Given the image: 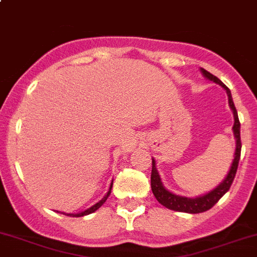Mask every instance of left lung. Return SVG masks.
Here are the masks:
<instances>
[{
  "label": "left lung",
  "instance_id": "8db88e82",
  "mask_svg": "<svg viewBox=\"0 0 257 257\" xmlns=\"http://www.w3.org/2000/svg\"><path fill=\"white\" fill-rule=\"evenodd\" d=\"M202 75L206 79H208L210 81L218 84L220 86H222L226 90L228 96V105H230L231 110L233 113V137L236 139V147H235V154H233L232 163H231L230 169H228L227 174H226L225 178L222 179L218 186H216L215 188L211 189L210 192L205 193L202 196H197V197H186V196H179L173 193V192L168 191L166 187L162 183L161 176H159L158 171H157L156 166V159L152 158V174H151V186H152V192H153L154 197L157 198L161 205H163L164 207L169 208V210L178 211V212H186V213H201L208 211L211 207L216 205L218 202L221 197L225 195L226 192L230 189L231 184H232L233 178L236 176V171H237L238 167V161H240L241 156V137H240V120H238L237 110L235 108V104H233L232 95H231V91L222 81L218 78H216L215 75H212L211 73H208L207 70L201 68L200 69Z\"/></svg>",
  "mask_w": 257,
  "mask_h": 257
}]
</instances>
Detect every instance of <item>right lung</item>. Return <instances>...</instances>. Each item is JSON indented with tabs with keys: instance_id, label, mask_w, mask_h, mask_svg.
Here are the masks:
<instances>
[{
	"instance_id": "right-lung-1",
	"label": "right lung",
	"mask_w": 257,
	"mask_h": 257,
	"mask_svg": "<svg viewBox=\"0 0 257 257\" xmlns=\"http://www.w3.org/2000/svg\"><path fill=\"white\" fill-rule=\"evenodd\" d=\"M111 187H113V181H111L110 187H109L108 192H106V195L104 196V197L101 198V200L99 201V202H96L95 205H93V206H91V207H89L88 210L81 211V212H79V213H65V212H61V213H64V215H66V216H73V217H81V216H86V215H90V213L95 212V211L99 210V208H100L101 206L104 205V202H105V201L108 200V197H109V196H110V193H111ZM57 212H60V211H57Z\"/></svg>"
}]
</instances>
